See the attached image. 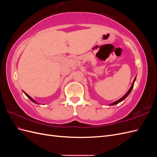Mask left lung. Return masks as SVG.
<instances>
[{
    "instance_id": "8db88e82",
    "label": "left lung",
    "mask_w": 157,
    "mask_h": 157,
    "mask_svg": "<svg viewBox=\"0 0 157 157\" xmlns=\"http://www.w3.org/2000/svg\"><path fill=\"white\" fill-rule=\"evenodd\" d=\"M136 78H134V81H133V83H132V86H131V87H130V88L129 89V90H128V92L124 95V96H123L122 98H121L120 99H118V101H115V102H114V103H111L110 105H116V104H117V103H120L121 101H123L124 100V99L128 96V95L130 94V93L131 92V91H132V88H133V87H134V82H135V80H136Z\"/></svg>"
}]
</instances>
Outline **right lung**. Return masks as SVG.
I'll return each instance as SVG.
<instances>
[{"label": "right lung", "mask_w": 157, "mask_h": 157, "mask_svg": "<svg viewBox=\"0 0 157 157\" xmlns=\"http://www.w3.org/2000/svg\"><path fill=\"white\" fill-rule=\"evenodd\" d=\"M24 93H25V95H26V96H27V98H29V99H30V100H31V101H33V102H34V103H36V104H38V103H36V101H35V100H33V98H31V97H30V96H29V95H28V94H26V93H25V92H24Z\"/></svg>", "instance_id": "1"}]
</instances>
